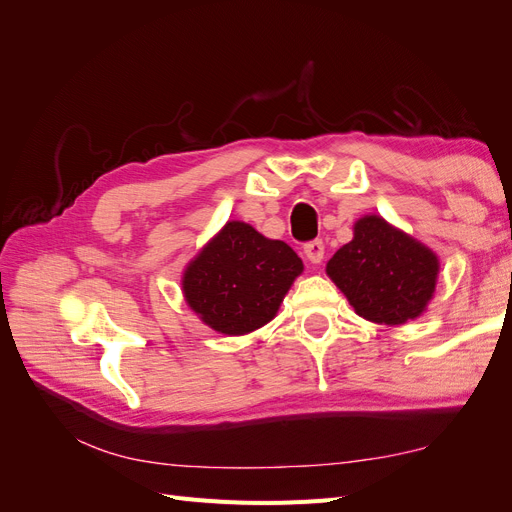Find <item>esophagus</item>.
Instances as JSON below:
<instances>
[{
  "label": "esophagus",
  "instance_id": "34e87169",
  "mask_svg": "<svg viewBox=\"0 0 512 512\" xmlns=\"http://www.w3.org/2000/svg\"><path fill=\"white\" fill-rule=\"evenodd\" d=\"M303 252H305L309 262H314V265H318V262H322V258H324V243L320 239L309 241V243H305Z\"/></svg>",
  "mask_w": 512,
  "mask_h": 512
}]
</instances>
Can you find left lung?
<instances>
[{
    "label": "left lung",
    "instance_id": "8db88e82",
    "mask_svg": "<svg viewBox=\"0 0 512 512\" xmlns=\"http://www.w3.org/2000/svg\"><path fill=\"white\" fill-rule=\"evenodd\" d=\"M327 273L359 316L404 324L429 303L438 258L378 215H367L354 224V239L333 254Z\"/></svg>",
    "mask_w": 512,
    "mask_h": 512
}]
</instances>
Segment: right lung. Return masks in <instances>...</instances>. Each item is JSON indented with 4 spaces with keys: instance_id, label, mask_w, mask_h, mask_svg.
<instances>
[{
    "instance_id": "1",
    "label": "right lung",
    "mask_w": 512,
    "mask_h": 512,
    "mask_svg": "<svg viewBox=\"0 0 512 512\" xmlns=\"http://www.w3.org/2000/svg\"><path fill=\"white\" fill-rule=\"evenodd\" d=\"M301 271L290 245L262 237L250 224L228 222L185 269L183 294L211 329L243 335L275 316Z\"/></svg>"
}]
</instances>
